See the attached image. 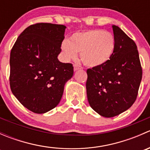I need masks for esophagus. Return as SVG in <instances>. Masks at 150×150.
I'll return each mask as SVG.
<instances>
[{
	"label": "esophagus",
	"mask_w": 150,
	"mask_h": 150,
	"mask_svg": "<svg viewBox=\"0 0 150 150\" xmlns=\"http://www.w3.org/2000/svg\"><path fill=\"white\" fill-rule=\"evenodd\" d=\"M73 67H74V71H77L78 70V69H82V67L78 64H75L73 65Z\"/></svg>",
	"instance_id": "esophagus-1"
}]
</instances>
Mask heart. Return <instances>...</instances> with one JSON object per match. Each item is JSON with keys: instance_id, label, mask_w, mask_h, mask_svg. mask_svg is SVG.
I'll return each instance as SVG.
<instances>
[{"instance_id": "obj_1", "label": "heart", "mask_w": 150, "mask_h": 150, "mask_svg": "<svg viewBox=\"0 0 150 150\" xmlns=\"http://www.w3.org/2000/svg\"><path fill=\"white\" fill-rule=\"evenodd\" d=\"M115 48L112 35L102 30H90L75 33L61 45L62 56L66 61L75 59L80 52L81 59L86 65H104L111 59Z\"/></svg>"}]
</instances>
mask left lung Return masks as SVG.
<instances>
[{"label":"left lung","mask_w":150,"mask_h":150,"mask_svg":"<svg viewBox=\"0 0 150 150\" xmlns=\"http://www.w3.org/2000/svg\"><path fill=\"white\" fill-rule=\"evenodd\" d=\"M115 48L104 65L87 69L88 103L104 117H112L130 108L137 99L142 69L136 43L119 27L112 25Z\"/></svg>","instance_id":"obj_1"}]
</instances>
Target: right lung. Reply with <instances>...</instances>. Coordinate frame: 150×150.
<instances>
[{
	"label": "right lung",
	"instance_id": "1",
	"mask_svg": "<svg viewBox=\"0 0 150 150\" xmlns=\"http://www.w3.org/2000/svg\"><path fill=\"white\" fill-rule=\"evenodd\" d=\"M64 25L38 23L18 37L10 54V86L15 97L30 111L43 114L61 101L73 67L59 61Z\"/></svg>",
	"mask_w": 150,
	"mask_h": 150
}]
</instances>
